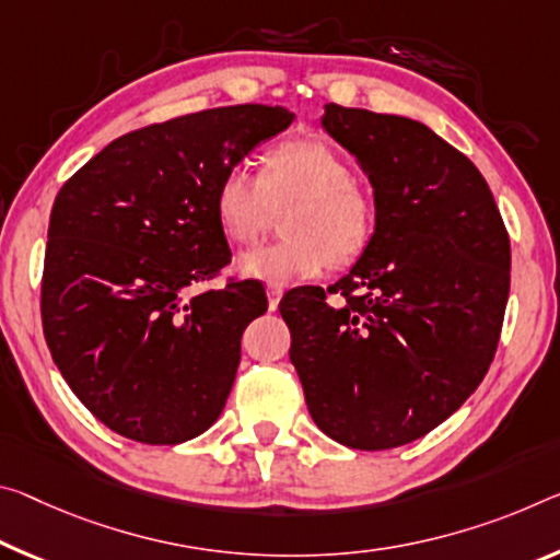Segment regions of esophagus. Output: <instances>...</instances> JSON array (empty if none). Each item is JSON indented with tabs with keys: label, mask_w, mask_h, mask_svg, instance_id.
<instances>
[{
	"label": "esophagus",
	"mask_w": 560,
	"mask_h": 560,
	"mask_svg": "<svg viewBox=\"0 0 560 560\" xmlns=\"http://www.w3.org/2000/svg\"><path fill=\"white\" fill-rule=\"evenodd\" d=\"M281 296H283V291L279 287H266V299H269L271 312H277V308H279Z\"/></svg>",
	"instance_id": "esophagus-1"
}]
</instances>
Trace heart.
I'll list each match as a JSON object with an SVG mask.
<instances>
[{
  "mask_svg": "<svg viewBox=\"0 0 560 560\" xmlns=\"http://www.w3.org/2000/svg\"><path fill=\"white\" fill-rule=\"evenodd\" d=\"M281 244H261L236 259V269L269 287L322 277L328 264H353L376 234L374 197L357 184L351 164L322 139H296L264 156L261 174L238 164L221 176L214 211L234 244L259 236L277 209H287Z\"/></svg>",
  "mask_w": 560,
  "mask_h": 560,
  "instance_id": "heart-1",
  "label": "heart"
}]
</instances>
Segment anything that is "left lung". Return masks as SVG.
Segmentation results:
<instances>
[{
	"label": "left lung",
	"instance_id": "1",
	"mask_svg": "<svg viewBox=\"0 0 560 560\" xmlns=\"http://www.w3.org/2000/svg\"><path fill=\"white\" fill-rule=\"evenodd\" d=\"M318 124L369 176L376 234L328 291L287 294L291 363L326 436L384 451L458 411L491 366L511 244L481 172L425 124L326 104Z\"/></svg>",
	"mask_w": 560,
	"mask_h": 560
}]
</instances>
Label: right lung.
I'll use <instances>...</instances> for the list:
<instances>
[{
	"mask_svg": "<svg viewBox=\"0 0 560 560\" xmlns=\"http://www.w3.org/2000/svg\"><path fill=\"white\" fill-rule=\"evenodd\" d=\"M291 121L271 104L186 114L114 139L59 189L44 336L69 388L119 436L176 446L224 411L266 294L252 279L189 289L232 261L221 176Z\"/></svg>",
	"mask_w": 560,
	"mask_h": 560,
	"instance_id": "right-lung-1",
	"label": "right lung"
}]
</instances>
